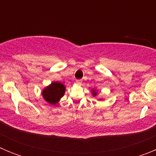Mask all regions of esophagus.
Instances as JSON below:
<instances>
[{"label": "esophagus", "mask_w": 156, "mask_h": 156, "mask_svg": "<svg viewBox=\"0 0 156 156\" xmlns=\"http://www.w3.org/2000/svg\"><path fill=\"white\" fill-rule=\"evenodd\" d=\"M76 83H78V84H80L81 83H82V80H76Z\"/></svg>", "instance_id": "obj_1"}]
</instances>
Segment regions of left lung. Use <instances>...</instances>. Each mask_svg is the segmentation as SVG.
<instances>
[{
	"mask_svg": "<svg viewBox=\"0 0 156 156\" xmlns=\"http://www.w3.org/2000/svg\"><path fill=\"white\" fill-rule=\"evenodd\" d=\"M93 94H94V95L96 94V92H95V90H93Z\"/></svg>",
	"mask_w": 156,
	"mask_h": 156,
	"instance_id": "1",
	"label": "left lung"
}]
</instances>
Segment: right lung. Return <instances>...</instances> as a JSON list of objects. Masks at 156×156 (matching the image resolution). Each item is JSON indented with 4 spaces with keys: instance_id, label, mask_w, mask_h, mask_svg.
<instances>
[{
    "instance_id": "add662e5",
    "label": "right lung",
    "mask_w": 156,
    "mask_h": 156,
    "mask_svg": "<svg viewBox=\"0 0 156 156\" xmlns=\"http://www.w3.org/2000/svg\"><path fill=\"white\" fill-rule=\"evenodd\" d=\"M65 86L61 83H52L43 90L42 95L45 101L50 104H56L65 94Z\"/></svg>"
}]
</instances>
